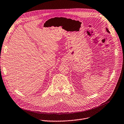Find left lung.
Instances as JSON below:
<instances>
[{
  "label": "left lung",
  "mask_w": 124,
  "mask_h": 124,
  "mask_svg": "<svg viewBox=\"0 0 124 124\" xmlns=\"http://www.w3.org/2000/svg\"><path fill=\"white\" fill-rule=\"evenodd\" d=\"M106 31H107L108 33H110V31H108V28H106Z\"/></svg>",
  "instance_id": "8db88e82"
}]
</instances>
